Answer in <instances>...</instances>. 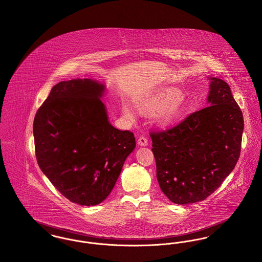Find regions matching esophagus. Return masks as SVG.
Here are the masks:
<instances>
[{"label": "esophagus", "mask_w": 262, "mask_h": 262, "mask_svg": "<svg viewBox=\"0 0 262 262\" xmlns=\"http://www.w3.org/2000/svg\"><path fill=\"white\" fill-rule=\"evenodd\" d=\"M137 143H138V145H140V146H147V145H148V140H147L146 137H140L138 138Z\"/></svg>", "instance_id": "34e87169"}]
</instances>
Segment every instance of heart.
Here are the masks:
<instances>
[{
  "label": "heart",
  "instance_id": "b5f03b06",
  "mask_svg": "<svg viewBox=\"0 0 262 262\" xmlns=\"http://www.w3.org/2000/svg\"><path fill=\"white\" fill-rule=\"evenodd\" d=\"M185 111L182 93L176 88H167L160 89L154 94L150 95L139 106V112L143 116H154L160 113L159 125L166 127L176 124ZM123 115L126 120L134 121L135 116L133 112L125 107Z\"/></svg>",
  "mask_w": 262,
  "mask_h": 262
}]
</instances>
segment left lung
Returning a JSON list of instances; mask_svg holds the SVG:
<instances>
[{"mask_svg": "<svg viewBox=\"0 0 262 262\" xmlns=\"http://www.w3.org/2000/svg\"><path fill=\"white\" fill-rule=\"evenodd\" d=\"M208 79V107L150 136L160 188L180 205L208 198L234 170L241 153L243 113L227 82Z\"/></svg>", "mask_w": 262, "mask_h": 262, "instance_id": "obj_1", "label": "left lung"}]
</instances>
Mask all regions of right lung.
Returning a JSON list of instances; mask_svg holds the SVG:
<instances>
[{
  "instance_id": "add662e5",
  "label": "right lung",
  "mask_w": 262,
  "mask_h": 262,
  "mask_svg": "<svg viewBox=\"0 0 262 262\" xmlns=\"http://www.w3.org/2000/svg\"><path fill=\"white\" fill-rule=\"evenodd\" d=\"M106 86L91 78L62 81L38 109L33 136L38 165L53 186L74 203L106 200L136 137L110 122L102 102Z\"/></svg>"
}]
</instances>
